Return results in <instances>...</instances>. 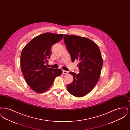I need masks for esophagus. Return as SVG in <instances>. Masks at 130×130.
Here are the masks:
<instances>
[{
	"label": "esophagus",
	"mask_w": 130,
	"mask_h": 130,
	"mask_svg": "<svg viewBox=\"0 0 130 130\" xmlns=\"http://www.w3.org/2000/svg\"><path fill=\"white\" fill-rule=\"evenodd\" d=\"M68 73V71H65V70H63V74H67Z\"/></svg>",
	"instance_id": "obj_1"
}]
</instances>
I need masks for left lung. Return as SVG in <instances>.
I'll return each instance as SVG.
<instances>
[{"instance_id": "1", "label": "left lung", "mask_w": 130, "mask_h": 130, "mask_svg": "<svg viewBox=\"0 0 130 130\" xmlns=\"http://www.w3.org/2000/svg\"><path fill=\"white\" fill-rule=\"evenodd\" d=\"M64 41L72 62L78 61L79 73L70 74L74 80L67 89L71 94L82 97L90 93L97 84L103 65L99 46L86 37L65 35Z\"/></svg>"}]
</instances>
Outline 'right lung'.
<instances>
[{
  "instance_id": "right-lung-1",
  "label": "right lung",
  "mask_w": 130,
  "mask_h": 130,
  "mask_svg": "<svg viewBox=\"0 0 130 130\" xmlns=\"http://www.w3.org/2000/svg\"><path fill=\"white\" fill-rule=\"evenodd\" d=\"M63 36L44 33L32 39L22 50L21 70L27 83L36 92L48 90L56 77L62 74L61 69L48 68L46 64L52 54V46L60 41Z\"/></svg>"
}]
</instances>
